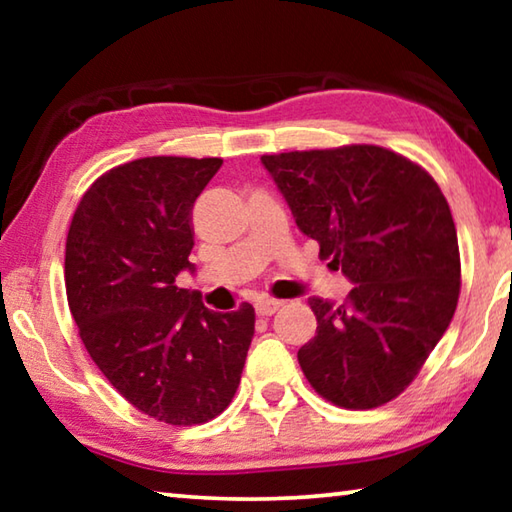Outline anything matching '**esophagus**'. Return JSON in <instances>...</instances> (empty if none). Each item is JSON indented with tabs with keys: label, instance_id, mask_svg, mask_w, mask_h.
Wrapping results in <instances>:
<instances>
[{
	"label": "esophagus",
	"instance_id": "obj_1",
	"mask_svg": "<svg viewBox=\"0 0 512 512\" xmlns=\"http://www.w3.org/2000/svg\"><path fill=\"white\" fill-rule=\"evenodd\" d=\"M277 309H280V302H277V300H259V302H255L257 316H262V318L273 316Z\"/></svg>",
	"mask_w": 512,
	"mask_h": 512
}]
</instances>
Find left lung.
Listing matches in <instances>:
<instances>
[{"instance_id":"left-lung-1","label":"left lung","mask_w":512,"mask_h":512,"mask_svg":"<svg viewBox=\"0 0 512 512\" xmlns=\"http://www.w3.org/2000/svg\"><path fill=\"white\" fill-rule=\"evenodd\" d=\"M320 257L354 284L343 305L309 298L316 336L298 350L318 395L343 409L395 400L452 323L456 225L420 164L372 144L262 155Z\"/></svg>"}]
</instances>
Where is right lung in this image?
<instances>
[{"mask_svg":"<svg viewBox=\"0 0 512 512\" xmlns=\"http://www.w3.org/2000/svg\"><path fill=\"white\" fill-rule=\"evenodd\" d=\"M221 158H140L103 173L76 207L65 289L85 350L121 397L189 427L228 409L255 334L244 302L216 314L176 287L194 273L192 207Z\"/></svg>","mask_w":512,"mask_h":512,"instance_id":"add662e5","label":"right lung"}]
</instances>
